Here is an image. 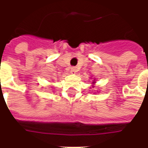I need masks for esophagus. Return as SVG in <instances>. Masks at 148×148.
I'll list each match as a JSON object with an SVG mask.
<instances>
[{"label":"esophagus","instance_id":"obj_1","mask_svg":"<svg viewBox=\"0 0 148 148\" xmlns=\"http://www.w3.org/2000/svg\"><path fill=\"white\" fill-rule=\"evenodd\" d=\"M71 71L72 74H75L76 72H77V68L75 67V66H72L71 68Z\"/></svg>","mask_w":148,"mask_h":148}]
</instances>
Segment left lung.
I'll return each mask as SVG.
<instances>
[{
    "label": "left lung",
    "mask_w": 148,
    "mask_h": 148,
    "mask_svg": "<svg viewBox=\"0 0 148 148\" xmlns=\"http://www.w3.org/2000/svg\"><path fill=\"white\" fill-rule=\"evenodd\" d=\"M94 82H93V83H94Z\"/></svg>",
    "instance_id": "1"
}]
</instances>
